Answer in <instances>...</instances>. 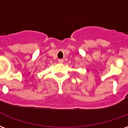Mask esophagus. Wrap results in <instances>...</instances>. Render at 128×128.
Wrapping results in <instances>:
<instances>
[{"label":"esophagus","mask_w":128,"mask_h":128,"mask_svg":"<svg viewBox=\"0 0 128 128\" xmlns=\"http://www.w3.org/2000/svg\"><path fill=\"white\" fill-rule=\"evenodd\" d=\"M58 62L59 63H60V64H62V63L64 62V60H62V59H60V60H58Z\"/></svg>","instance_id":"esophagus-1"}]
</instances>
